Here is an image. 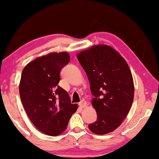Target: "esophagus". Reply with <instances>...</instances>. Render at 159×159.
Wrapping results in <instances>:
<instances>
[{
	"label": "esophagus",
	"mask_w": 159,
	"mask_h": 159,
	"mask_svg": "<svg viewBox=\"0 0 159 159\" xmlns=\"http://www.w3.org/2000/svg\"><path fill=\"white\" fill-rule=\"evenodd\" d=\"M86 104H87V102L84 99L81 100V101H80V102L79 103V105L80 106V107H82V108H83V107H84L85 106H86Z\"/></svg>",
	"instance_id": "obj_1"
}]
</instances>
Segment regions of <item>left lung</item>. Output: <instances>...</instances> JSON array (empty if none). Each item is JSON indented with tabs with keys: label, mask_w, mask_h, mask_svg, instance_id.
I'll return each mask as SVG.
<instances>
[{
	"label": "left lung",
	"mask_w": 159,
	"mask_h": 159,
	"mask_svg": "<svg viewBox=\"0 0 159 159\" xmlns=\"http://www.w3.org/2000/svg\"><path fill=\"white\" fill-rule=\"evenodd\" d=\"M87 75L93 96L92 103L97 118L89 124L99 135L108 134L121 125L134 99L132 75L127 63L113 48L96 45L77 55Z\"/></svg>",
	"instance_id": "8db88e82"
}]
</instances>
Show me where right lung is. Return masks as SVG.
Wrapping results in <instances>:
<instances>
[{"label":"right lung","instance_id":"obj_1","mask_svg":"<svg viewBox=\"0 0 159 159\" xmlns=\"http://www.w3.org/2000/svg\"><path fill=\"white\" fill-rule=\"evenodd\" d=\"M70 60L67 52L50 53L32 61L21 75L19 92L24 109L35 127L50 136L62 133L77 109L58 85L61 70Z\"/></svg>","mask_w":159,"mask_h":159}]
</instances>
